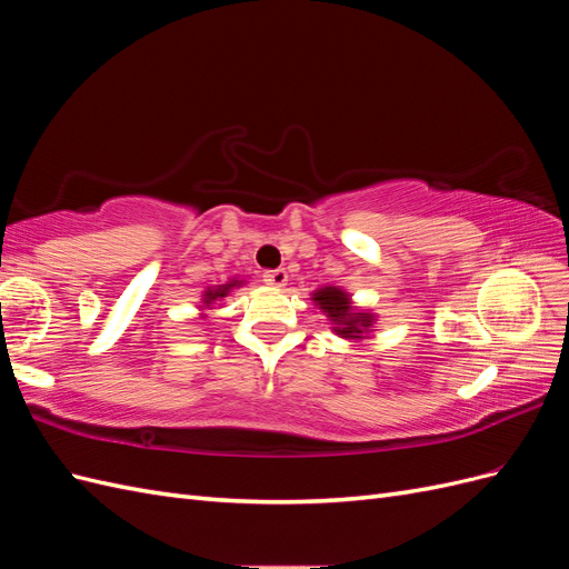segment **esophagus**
Here are the masks:
<instances>
[{
	"mask_svg": "<svg viewBox=\"0 0 569 569\" xmlns=\"http://www.w3.org/2000/svg\"><path fill=\"white\" fill-rule=\"evenodd\" d=\"M287 280H289V274H287V270H282V268L263 272V282L270 284V287H284Z\"/></svg>",
	"mask_w": 569,
	"mask_h": 569,
	"instance_id": "obj_1",
	"label": "esophagus"
}]
</instances>
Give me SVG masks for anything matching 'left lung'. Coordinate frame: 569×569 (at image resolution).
Wrapping results in <instances>:
<instances>
[{
	"label": "left lung",
	"mask_w": 569,
	"mask_h": 569,
	"mask_svg": "<svg viewBox=\"0 0 569 569\" xmlns=\"http://www.w3.org/2000/svg\"><path fill=\"white\" fill-rule=\"evenodd\" d=\"M313 301L332 320V330L343 339H366L375 322V316L353 308L351 297L339 287H322L313 291Z\"/></svg>",
	"instance_id": "8db88e82"
}]
</instances>
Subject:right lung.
Wrapping results in <instances>:
<instances>
[{
	"label": "right lung",
	"mask_w": 569,
	"mask_h": 569,
	"mask_svg": "<svg viewBox=\"0 0 569 569\" xmlns=\"http://www.w3.org/2000/svg\"><path fill=\"white\" fill-rule=\"evenodd\" d=\"M244 284V280H230L228 284H218V287H209L203 291V306L206 308H211V303H216L218 299H222V297H228L230 291L234 289V287H242Z\"/></svg>",
	"instance_id": "obj_1"
}]
</instances>
